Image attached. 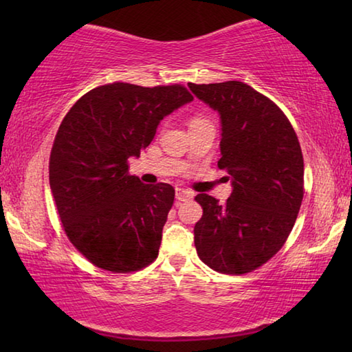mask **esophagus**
<instances>
[{
	"instance_id": "obj_1",
	"label": "esophagus",
	"mask_w": 352,
	"mask_h": 352,
	"mask_svg": "<svg viewBox=\"0 0 352 352\" xmlns=\"http://www.w3.org/2000/svg\"><path fill=\"white\" fill-rule=\"evenodd\" d=\"M194 197V194L190 192V190H188V189H183V188H177L175 189V199H177V201H184V200H189V199H192Z\"/></svg>"
}]
</instances>
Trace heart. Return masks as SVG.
I'll return each instance as SVG.
<instances>
[{"label":"heart","instance_id":"1","mask_svg":"<svg viewBox=\"0 0 352 352\" xmlns=\"http://www.w3.org/2000/svg\"><path fill=\"white\" fill-rule=\"evenodd\" d=\"M199 121H204V119H200V118H195V119H192V121H190V122H199Z\"/></svg>","mask_w":352,"mask_h":352}]
</instances>
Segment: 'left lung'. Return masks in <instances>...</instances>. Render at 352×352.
Listing matches in <instances>:
<instances>
[{
  "instance_id": "8db88e82",
  "label": "left lung",
  "mask_w": 352,
  "mask_h": 352,
  "mask_svg": "<svg viewBox=\"0 0 352 352\" xmlns=\"http://www.w3.org/2000/svg\"><path fill=\"white\" fill-rule=\"evenodd\" d=\"M188 87L219 113L217 166L233 186L223 205L208 194L195 197L204 208L194 226L195 248L212 270L243 275L273 258L294 228L305 194L300 142L281 109L247 83Z\"/></svg>"
}]
</instances>
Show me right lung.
<instances>
[{
    "label": "right lung",
    "mask_w": 352,
    "mask_h": 352,
    "mask_svg": "<svg viewBox=\"0 0 352 352\" xmlns=\"http://www.w3.org/2000/svg\"><path fill=\"white\" fill-rule=\"evenodd\" d=\"M192 99L182 85L115 82L83 94L63 118L50 157L51 192L68 239L99 269L129 273L157 259L175 190L144 184L127 162Z\"/></svg>",
    "instance_id": "1"
}]
</instances>
